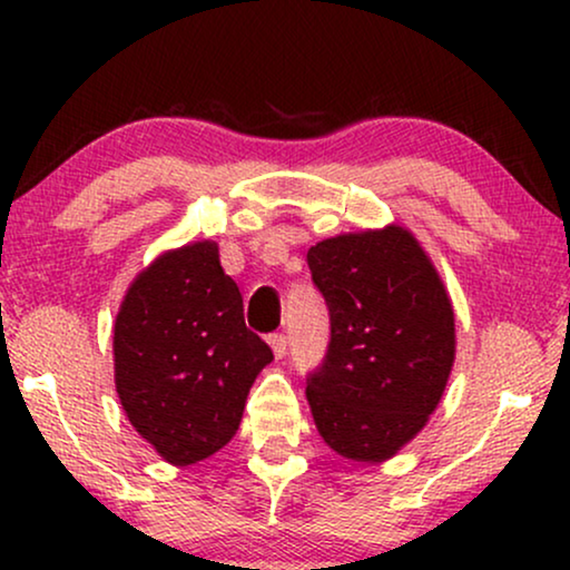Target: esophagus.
Instances as JSON below:
<instances>
[{
  "mask_svg": "<svg viewBox=\"0 0 570 570\" xmlns=\"http://www.w3.org/2000/svg\"><path fill=\"white\" fill-rule=\"evenodd\" d=\"M269 345H272V353H275L277 357H283L285 350H287V337H285L283 332L269 334Z\"/></svg>",
  "mask_w": 570,
  "mask_h": 570,
  "instance_id": "esophagus-1",
  "label": "esophagus"
}]
</instances>
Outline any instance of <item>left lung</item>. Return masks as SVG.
I'll return each mask as SVG.
<instances>
[{
    "instance_id": "1",
    "label": "left lung",
    "mask_w": 570,
    "mask_h": 570,
    "mask_svg": "<svg viewBox=\"0 0 570 570\" xmlns=\"http://www.w3.org/2000/svg\"><path fill=\"white\" fill-rule=\"evenodd\" d=\"M330 308V345L306 376L322 439L355 462L394 456L441 402L454 365V311L404 228L347 233L308 248Z\"/></svg>"
}]
</instances>
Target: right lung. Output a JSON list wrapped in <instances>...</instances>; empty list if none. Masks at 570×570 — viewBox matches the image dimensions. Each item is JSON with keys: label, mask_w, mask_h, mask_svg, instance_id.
<instances>
[{"label": "right lung", "mask_w": 570, "mask_h": 570, "mask_svg": "<svg viewBox=\"0 0 570 570\" xmlns=\"http://www.w3.org/2000/svg\"><path fill=\"white\" fill-rule=\"evenodd\" d=\"M272 350L244 322L238 285L213 240L155 259L114 326L116 392L129 423L170 464H194L238 431Z\"/></svg>", "instance_id": "1"}]
</instances>
